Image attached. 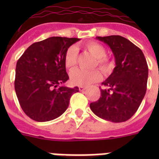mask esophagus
<instances>
[{"label": "esophagus", "instance_id": "34e87169", "mask_svg": "<svg viewBox=\"0 0 159 159\" xmlns=\"http://www.w3.org/2000/svg\"><path fill=\"white\" fill-rule=\"evenodd\" d=\"M86 87H83V86H80V88H79V90L80 91V92H84V90H86Z\"/></svg>", "mask_w": 159, "mask_h": 159}]
</instances>
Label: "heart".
<instances>
[{"mask_svg":"<svg viewBox=\"0 0 159 159\" xmlns=\"http://www.w3.org/2000/svg\"><path fill=\"white\" fill-rule=\"evenodd\" d=\"M84 48L87 49L96 59L95 66H98L99 69L105 75L111 73L112 70V64L106 57V49L101 44L94 41H90L84 44ZM78 57V48L75 46H71L67 49L64 55V65L68 70L72 69L76 64ZM101 73L99 70L91 71L76 69L71 74V82L77 86H88L90 84L96 83L101 80Z\"/></svg>","mask_w":159,"mask_h":159,"instance_id":"heart-1","label":"heart"}]
</instances>
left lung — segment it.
<instances>
[{
    "instance_id": "left-lung-1",
    "label": "left lung",
    "mask_w": 159,
    "mask_h": 159,
    "mask_svg": "<svg viewBox=\"0 0 159 159\" xmlns=\"http://www.w3.org/2000/svg\"><path fill=\"white\" fill-rule=\"evenodd\" d=\"M107 44L116 67L102 84L99 100L90 104L98 117L113 123L128 120L137 111L147 92L148 66L139 48L121 36H97Z\"/></svg>"
}]
</instances>
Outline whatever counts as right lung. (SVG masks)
I'll use <instances>...</instances> for the list:
<instances>
[{
    "label": "right lung",
    "mask_w": 159,
    "mask_h": 159,
    "mask_svg": "<svg viewBox=\"0 0 159 159\" xmlns=\"http://www.w3.org/2000/svg\"><path fill=\"white\" fill-rule=\"evenodd\" d=\"M78 38L52 36L29 46L16 66L15 91L22 110L37 122L50 121L67 110L78 87L60 86L69 79L64 65L67 49Z\"/></svg>",
    "instance_id": "obj_1"
}]
</instances>
